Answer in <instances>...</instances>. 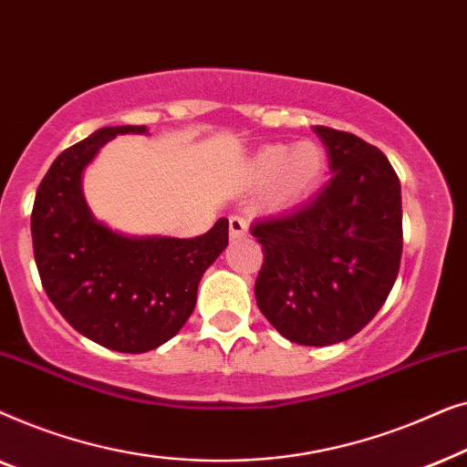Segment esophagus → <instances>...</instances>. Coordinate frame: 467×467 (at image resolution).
I'll list each match as a JSON object with an SVG mask.
<instances>
[{"label":"esophagus","instance_id":"obj_1","mask_svg":"<svg viewBox=\"0 0 467 467\" xmlns=\"http://www.w3.org/2000/svg\"><path fill=\"white\" fill-rule=\"evenodd\" d=\"M248 235V225L242 216H229V238L240 240Z\"/></svg>","mask_w":467,"mask_h":467}]
</instances>
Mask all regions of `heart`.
<instances>
[{
  "instance_id": "obj_1",
  "label": "heart",
  "mask_w": 467,
  "mask_h": 467,
  "mask_svg": "<svg viewBox=\"0 0 467 467\" xmlns=\"http://www.w3.org/2000/svg\"><path fill=\"white\" fill-rule=\"evenodd\" d=\"M327 170V152L317 140H299L296 144H267L254 155L251 176L254 182L270 187L274 208H293L308 197L323 182Z\"/></svg>"
}]
</instances>
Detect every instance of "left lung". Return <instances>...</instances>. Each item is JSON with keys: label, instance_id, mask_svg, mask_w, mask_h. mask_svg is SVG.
Here are the masks:
<instances>
[{"label": "left lung", "instance_id": "1", "mask_svg": "<svg viewBox=\"0 0 467 467\" xmlns=\"http://www.w3.org/2000/svg\"><path fill=\"white\" fill-rule=\"evenodd\" d=\"M331 181L286 214L253 223L264 246L259 310L286 340L329 347L387 302L401 259V189L389 159L355 133L317 125Z\"/></svg>", "mask_w": 467, "mask_h": 467}]
</instances>
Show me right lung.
Returning <instances> with one entry per match:
<instances>
[{
	"label": "right lung",
	"instance_id": "right-lung-1",
	"mask_svg": "<svg viewBox=\"0 0 467 467\" xmlns=\"http://www.w3.org/2000/svg\"><path fill=\"white\" fill-rule=\"evenodd\" d=\"M117 133H146V125L104 127L55 159L37 187L31 238L61 317L101 347L146 353L187 323L203 272L227 248L229 221L191 240L130 238L99 223L82 195V171Z\"/></svg>",
	"mask_w": 467,
	"mask_h": 467
}]
</instances>
